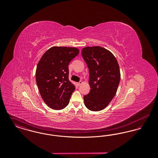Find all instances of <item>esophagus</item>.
I'll list each match as a JSON object with an SVG mask.
<instances>
[{
    "label": "esophagus",
    "instance_id": "esophagus-1",
    "mask_svg": "<svg viewBox=\"0 0 158 158\" xmlns=\"http://www.w3.org/2000/svg\"><path fill=\"white\" fill-rule=\"evenodd\" d=\"M82 83V81H81L77 83V85H78V86H80V85H81Z\"/></svg>",
    "mask_w": 158,
    "mask_h": 158
}]
</instances>
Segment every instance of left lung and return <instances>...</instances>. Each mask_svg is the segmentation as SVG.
<instances>
[{"mask_svg":"<svg viewBox=\"0 0 158 158\" xmlns=\"http://www.w3.org/2000/svg\"><path fill=\"white\" fill-rule=\"evenodd\" d=\"M82 56L89 69L91 88L83 97L85 105L90 111H101L117 92L120 81L118 61L113 53L99 46L83 48Z\"/></svg>","mask_w":158,"mask_h":158,"instance_id":"1","label":"left lung"}]
</instances>
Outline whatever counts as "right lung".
Wrapping results in <instances>:
<instances>
[{
	"label": "right lung",
	"instance_id": "right-lung-1",
	"mask_svg": "<svg viewBox=\"0 0 158 158\" xmlns=\"http://www.w3.org/2000/svg\"><path fill=\"white\" fill-rule=\"evenodd\" d=\"M79 53L75 47L55 46L45 52L38 63L35 78L40 95L53 110L68 105L75 86L69 80V64Z\"/></svg>",
	"mask_w": 158,
	"mask_h": 158
}]
</instances>
